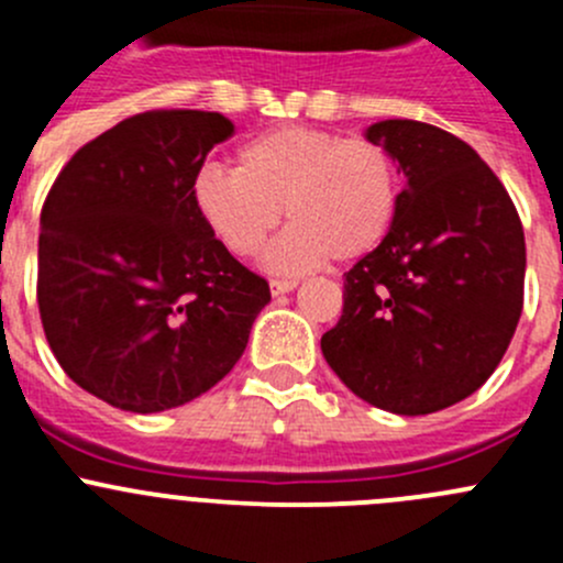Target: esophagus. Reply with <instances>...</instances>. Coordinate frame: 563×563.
Segmentation results:
<instances>
[{
  "label": "esophagus",
  "mask_w": 563,
  "mask_h": 563,
  "mask_svg": "<svg viewBox=\"0 0 563 563\" xmlns=\"http://www.w3.org/2000/svg\"><path fill=\"white\" fill-rule=\"evenodd\" d=\"M269 288H272V294H288V291H294V288H297V280H269Z\"/></svg>",
  "instance_id": "1"
}]
</instances>
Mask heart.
<instances>
[{
    "label": "heart",
    "instance_id": "obj_1",
    "mask_svg": "<svg viewBox=\"0 0 563 563\" xmlns=\"http://www.w3.org/2000/svg\"><path fill=\"white\" fill-rule=\"evenodd\" d=\"M397 198L395 157L378 141L316 128L266 130L236 150V172L203 166L192 179L196 212L236 258L264 247L286 207L291 225L266 255L277 272L367 255L387 240Z\"/></svg>",
    "mask_w": 563,
    "mask_h": 563
}]
</instances>
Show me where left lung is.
<instances>
[{
  "mask_svg": "<svg viewBox=\"0 0 563 563\" xmlns=\"http://www.w3.org/2000/svg\"><path fill=\"white\" fill-rule=\"evenodd\" d=\"M406 187L387 240L345 272L323 360L356 397L419 417L474 395L523 313L526 236L507 187L465 141L433 124L367 128Z\"/></svg>",
  "mask_w": 563,
  "mask_h": 563,
  "instance_id": "1",
  "label": "left lung"
}]
</instances>
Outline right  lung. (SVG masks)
<instances>
[{"label":"right lung","instance_id":"obj_1","mask_svg":"<svg viewBox=\"0 0 563 563\" xmlns=\"http://www.w3.org/2000/svg\"><path fill=\"white\" fill-rule=\"evenodd\" d=\"M231 133L223 113H135L84 144L45 196V340L108 406L155 413L212 389L269 302V283L209 234L192 203V179Z\"/></svg>","mask_w":563,"mask_h":563}]
</instances>
